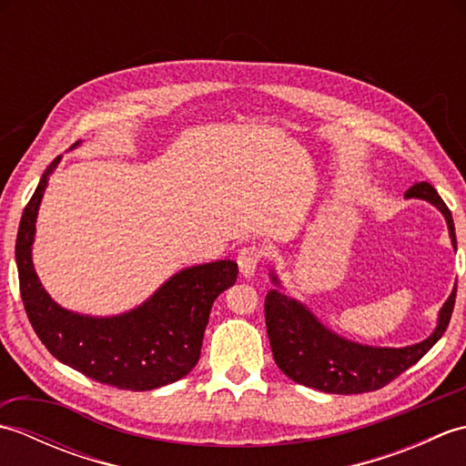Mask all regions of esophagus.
<instances>
[{
	"label": "esophagus",
	"instance_id": "esophagus-1",
	"mask_svg": "<svg viewBox=\"0 0 466 466\" xmlns=\"http://www.w3.org/2000/svg\"><path fill=\"white\" fill-rule=\"evenodd\" d=\"M260 258H262V250L258 248V246L250 244V246H244V248H240L236 262H238V268H240V274L244 276V279H252L256 268H258Z\"/></svg>",
	"mask_w": 466,
	"mask_h": 466
}]
</instances>
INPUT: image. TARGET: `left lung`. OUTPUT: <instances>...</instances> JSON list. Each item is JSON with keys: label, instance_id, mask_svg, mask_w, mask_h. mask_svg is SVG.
<instances>
[{"label": "left lung", "instance_id": "obj_1", "mask_svg": "<svg viewBox=\"0 0 466 466\" xmlns=\"http://www.w3.org/2000/svg\"><path fill=\"white\" fill-rule=\"evenodd\" d=\"M407 198H420L442 212L449 224V234L454 250H457V234H454L452 214L442 202L439 192L429 182L410 186ZM272 282L280 286L272 272ZM457 284L442 304L439 312L437 329L427 340L404 346V349H380L346 340L316 319L299 300L286 296L280 289H272L266 294V332H268L274 362L294 382L310 386V389L332 394H360L379 390L397 379L412 364H417L427 354L451 322Z\"/></svg>", "mask_w": 466, "mask_h": 466}]
</instances>
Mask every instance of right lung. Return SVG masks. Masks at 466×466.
<instances>
[{
    "label": "right lung",
    "instance_id": "1",
    "mask_svg": "<svg viewBox=\"0 0 466 466\" xmlns=\"http://www.w3.org/2000/svg\"><path fill=\"white\" fill-rule=\"evenodd\" d=\"M59 160L62 156L46 167L15 240L19 292L37 339L59 362L116 389L152 390L180 380L200 359L212 304L236 282L238 264L216 260L184 268L142 306L117 316L97 319L62 309L44 290L32 262L37 210Z\"/></svg>",
    "mask_w": 466,
    "mask_h": 466
}]
</instances>
